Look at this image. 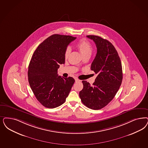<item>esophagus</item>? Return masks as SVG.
<instances>
[{
    "label": "esophagus",
    "instance_id": "1",
    "mask_svg": "<svg viewBox=\"0 0 148 148\" xmlns=\"http://www.w3.org/2000/svg\"><path fill=\"white\" fill-rule=\"evenodd\" d=\"M75 82H80V80L79 79H78L77 78H75Z\"/></svg>",
    "mask_w": 148,
    "mask_h": 148
}]
</instances>
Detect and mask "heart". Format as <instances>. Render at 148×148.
<instances>
[{"instance_id":"obj_1","label":"heart","mask_w":148,"mask_h":148,"mask_svg":"<svg viewBox=\"0 0 148 148\" xmlns=\"http://www.w3.org/2000/svg\"><path fill=\"white\" fill-rule=\"evenodd\" d=\"M77 48L80 51L83 56V57L85 56H91L93 50V47L91 44L86 39H82L81 40L77 42ZM71 52V49L69 47H67L64 52V57L66 58L69 56Z\"/></svg>"}]
</instances>
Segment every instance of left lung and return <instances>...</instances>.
Returning a JSON list of instances; mask_svg holds the SVG:
<instances>
[{
    "label": "left lung",
    "instance_id": "1",
    "mask_svg": "<svg viewBox=\"0 0 148 148\" xmlns=\"http://www.w3.org/2000/svg\"><path fill=\"white\" fill-rule=\"evenodd\" d=\"M95 42L97 54L91 69L97 74L91 86L83 80V88L79 92L82 103L87 107L99 110L111 102L116 94L122 80L121 62L117 51L109 41L97 36H87Z\"/></svg>",
    "mask_w": 148,
    "mask_h": 148
}]
</instances>
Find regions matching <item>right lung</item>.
I'll return each mask as SVG.
<instances>
[{"label": "right lung", "mask_w": 148, "mask_h": 148, "mask_svg": "<svg viewBox=\"0 0 148 148\" xmlns=\"http://www.w3.org/2000/svg\"><path fill=\"white\" fill-rule=\"evenodd\" d=\"M77 38L53 34L41 42L34 51L28 66V77L36 98L47 108L63 104L75 80L58 76L60 65L65 62L67 46Z\"/></svg>", "instance_id": "obj_1"}]
</instances>
